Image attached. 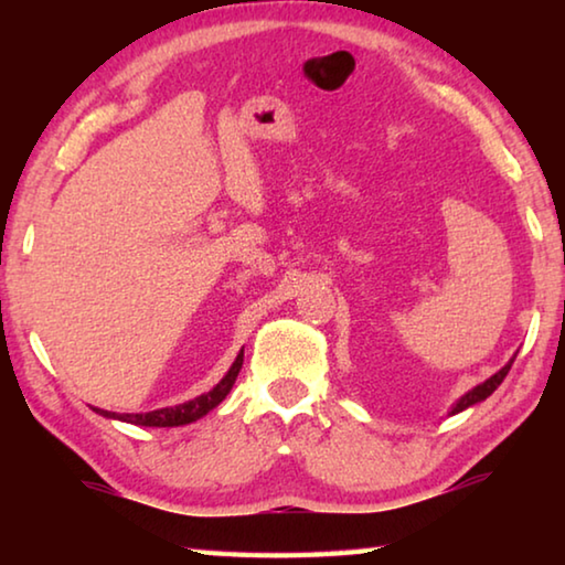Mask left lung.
Here are the masks:
<instances>
[{"mask_svg":"<svg viewBox=\"0 0 565 565\" xmlns=\"http://www.w3.org/2000/svg\"><path fill=\"white\" fill-rule=\"evenodd\" d=\"M511 363H513V359L505 363V366L499 371V374H493L489 381H483L481 386H476L473 391H468V394L458 401V404L454 406V411L451 414H458V411H463V408H468V406H473V404H478V401H483V398H489L495 388L501 386V381L505 379V374H509L511 371Z\"/></svg>","mask_w":565,"mask_h":565,"instance_id":"8db88e82","label":"left lung"}]
</instances>
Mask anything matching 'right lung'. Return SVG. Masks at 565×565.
Listing matches in <instances>:
<instances>
[{
    "instance_id": "add662e5",
    "label": "right lung",
    "mask_w": 565,
    "mask_h": 565,
    "mask_svg": "<svg viewBox=\"0 0 565 565\" xmlns=\"http://www.w3.org/2000/svg\"><path fill=\"white\" fill-rule=\"evenodd\" d=\"M242 363H244V351L238 353L234 366L228 369V374L222 381H218V384L212 391H209V394L196 396L194 401H186V404L149 411V414H114V411H102V408H97V411L107 418H119V420H127V424H137V426H159V428L184 426V424H191V420L206 416L209 411L222 404L228 391H232L238 371H242Z\"/></svg>"
}]
</instances>
